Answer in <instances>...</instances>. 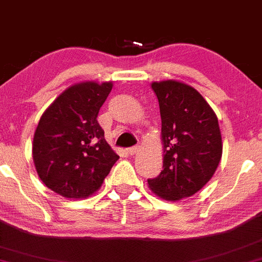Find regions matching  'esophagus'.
Instances as JSON below:
<instances>
[{"mask_svg": "<svg viewBox=\"0 0 262 262\" xmlns=\"http://www.w3.org/2000/svg\"><path fill=\"white\" fill-rule=\"evenodd\" d=\"M140 150V146H133V148H129V149H127V152L129 155H135L137 154L138 151H139Z\"/></svg>", "mask_w": 262, "mask_h": 262, "instance_id": "1", "label": "esophagus"}]
</instances>
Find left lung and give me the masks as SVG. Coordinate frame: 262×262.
Returning a JSON list of instances; mask_svg holds the SVG:
<instances>
[{
    "instance_id": "8db88e82",
    "label": "left lung",
    "mask_w": 262,
    "mask_h": 262,
    "mask_svg": "<svg viewBox=\"0 0 262 262\" xmlns=\"http://www.w3.org/2000/svg\"><path fill=\"white\" fill-rule=\"evenodd\" d=\"M160 107L162 170L148 180L165 201L193 196L212 179L223 152L218 118L200 92L176 80L151 83Z\"/></svg>"
}]
</instances>
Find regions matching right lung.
Returning <instances> with one entry per match:
<instances>
[{"mask_svg": "<svg viewBox=\"0 0 262 262\" xmlns=\"http://www.w3.org/2000/svg\"><path fill=\"white\" fill-rule=\"evenodd\" d=\"M112 87V81L74 83L39 119L33 161L39 179L60 196L74 200L91 196L119 159L97 122Z\"/></svg>", "mask_w": 262, "mask_h": 262, "instance_id": "add662e5", "label": "right lung"}]
</instances>
